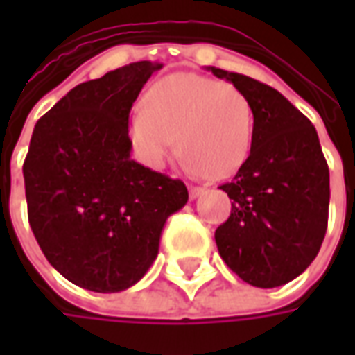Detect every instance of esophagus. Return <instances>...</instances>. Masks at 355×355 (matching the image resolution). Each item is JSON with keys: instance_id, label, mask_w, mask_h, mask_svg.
<instances>
[{"instance_id": "esophagus-1", "label": "esophagus", "mask_w": 355, "mask_h": 355, "mask_svg": "<svg viewBox=\"0 0 355 355\" xmlns=\"http://www.w3.org/2000/svg\"><path fill=\"white\" fill-rule=\"evenodd\" d=\"M203 192H205V188H201V186H190V200L200 198Z\"/></svg>"}]
</instances>
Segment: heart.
<instances>
[{
	"mask_svg": "<svg viewBox=\"0 0 355 355\" xmlns=\"http://www.w3.org/2000/svg\"><path fill=\"white\" fill-rule=\"evenodd\" d=\"M129 137L135 154L159 169L175 150L192 175L224 178L245 163L253 140V104L232 83L173 73L154 83L132 110Z\"/></svg>",
	"mask_w": 355,
	"mask_h": 355,
	"instance_id": "1",
	"label": "heart"
}]
</instances>
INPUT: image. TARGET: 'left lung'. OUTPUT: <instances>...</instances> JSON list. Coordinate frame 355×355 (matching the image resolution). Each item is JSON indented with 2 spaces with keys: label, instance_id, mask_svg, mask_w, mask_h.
Returning <instances> with one entry per match:
<instances>
[{
  "label": "left lung",
  "instance_id": "obj_1",
  "mask_svg": "<svg viewBox=\"0 0 355 355\" xmlns=\"http://www.w3.org/2000/svg\"><path fill=\"white\" fill-rule=\"evenodd\" d=\"M253 104L251 154L220 190L234 200L215 232L223 261L254 287L272 289L312 264L327 232L329 167L315 127L270 85L209 66Z\"/></svg>",
  "mask_w": 355,
  "mask_h": 355
}]
</instances>
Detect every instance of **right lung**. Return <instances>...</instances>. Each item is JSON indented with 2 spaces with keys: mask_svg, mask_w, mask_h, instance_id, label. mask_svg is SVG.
<instances>
[{
  "mask_svg": "<svg viewBox=\"0 0 355 355\" xmlns=\"http://www.w3.org/2000/svg\"><path fill=\"white\" fill-rule=\"evenodd\" d=\"M159 62L85 81L35 123L24 159L28 220L51 266L94 293H119L157 257L182 180L131 159L129 112Z\"/></svg>",
  "mask_w": 355,
  "mask_h": 355,
  "instance_id": "obj_1",
  "label": "right lung"
}]
</instances>
